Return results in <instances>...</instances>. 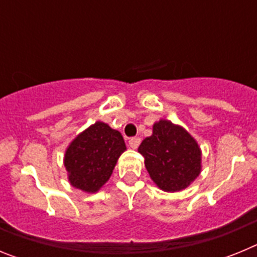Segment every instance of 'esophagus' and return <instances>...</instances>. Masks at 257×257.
Instances as JSON below:
<instances>
[{"label":"esophagus","mask_w":257,"mask_h":257,"mask_svg":"<svg viewBox=\"0 0 257 257\" xmlns=\"http://www.w3.org/2000/svg\"><path fill=\"white\" fill-rule=\"evenodd\" d=\"M140 142H142L140 138H131V139L128 140V147H130L131 149H136L140 145Z\"/></svg>","instance_id":"obj_1"}]
</instances>
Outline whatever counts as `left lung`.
<instances>
[{"label": "left lung", "instance_id": "obj_1", "mask_svg": "<svg viewBox=\"0 0 257 257\" xmlns=\"http://www.w3.org/2000/svg\"><path fill=\"white\" fill-rule=\"evenodd\" d=\"M145 169L157 187L175 193L187 189L202 171V151L183 126L169 119L154 122L152 135L139 147Z\"/></svg>", "mask_w": 257, "mask_h": 257}]
</instances>
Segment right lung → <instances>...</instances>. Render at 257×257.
Segmentation results:
<instances>
[{
  "mask_svg": "<svg viewBox=\"0 0 257 257\" xmlns=\"http://www.w3.org/2000/svg\"><path fill=\"white\" fill-rule=\"evenodd\" d=\"M124 151L126 144L121 133L108 123L96 121L79 133L65 149L68 181L85 193L99 192Z\"/></svg>",
  "mask_w": 257,
  "mask_h": 257,
  "instance_id": "right-lung-1",
  "label": "right lung"
}]
</instances>
